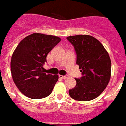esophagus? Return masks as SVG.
Wrapping results in <instances>:
<instances>
[{
  "mask_svg": "<svg viewBox=\"0 0 126 126\" xmlns=\"http://www.w3.org/2000/svg\"><path fill=\"white\" fill-rule=\"evenodd\" d=\"M60 77L61 78V79H68V76H62V75H60Z\"/></svg>",
  "mask_w": 126,
  "mask_h": 126,
  "instance_id": "obj_1",
  "label": "esophagus"
}]
</instances>
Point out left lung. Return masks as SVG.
<instances>
[{
    "label": "left lung",
    "instance_id": "obj_1",
    "mask_svg": "<svg viewBox=\"0 0 126 126\" xmlns=\"http://www.w3.org/2000/svg\"><path fill=\"white\" fill-rule=\"evenodd\" d=\"M77 53V64L82 72L75 79L77 85L69 90L72 99L88 101L99 97L107 87L111 78V63L110 56L101 42L89 35L67 37Z\"/></svg>",
    "mask_w": 126,
    "mask_h": 126
}]
</instances>
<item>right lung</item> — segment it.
Wrapping results in <instances>:
<instances>
[{
    "mask_svg": "<svg viewBox=\"0 0 126 126\" xmlns=\"http://www.w3.org/2000/svg\"><path fill=\"white\" fill-rule=\"evenodd\" d=\"M60 40L57 36L35 33L22 39L15 49L11 61L12 77L26 97L39 99L52 93L58 75L47 74L43 66L47 55Z\"/></svg>",
    "mask_w": 126,
    "mask_h": 126,
    "instance_id": "right-lung-1",
    "label": "right lung"
}]
</instances>
